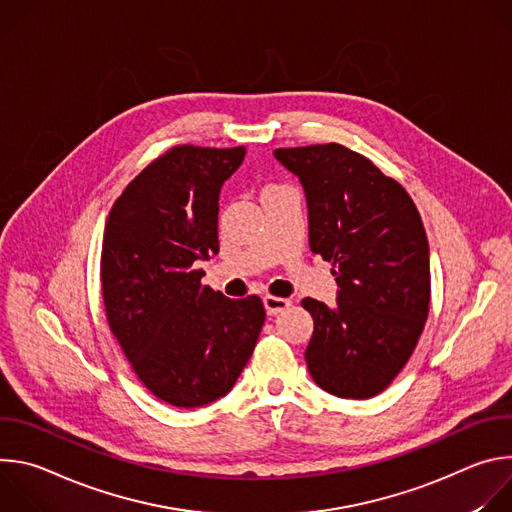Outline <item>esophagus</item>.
Returning a JSON list of instances; mask_svg holds the SVG:
<instances>
[{"label": "esophagus", "instance_id": "1", "mask_svg": "<svg viewBox=\"0 0 512 512\" xmlns=\"http://www.w3.org/2000/svg\"><path fill=\"white\" fill-rule=\"evenodd\" d=\"M289 300H285V298H277V296H265L263 298V306H265V312L269 314V316H277L279 312H283L285 308H289Z\"/></svg>", "mask_w": 512, "mask_h": 512}]
</instances>
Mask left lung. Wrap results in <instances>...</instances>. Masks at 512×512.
<instances>
[{
  "label": "left lung",
  "instance_id": "1",
  "mask_svg": "<svg viewBox=\"0 0 512 512\" xmlns=\"http://www.w3.org/2000/svg\"><path fill=\"white\" fill-rule=\"evenodd\" d=\"M308 204L310 249L334 265L336 306L306 298L312 379L342 399H371L405 367L429 312V245L421 216L393 178L340 143L281 148Z\"/></svg>",
  "mask_w": 512,
  "mask_h": 512
}]
</instances>
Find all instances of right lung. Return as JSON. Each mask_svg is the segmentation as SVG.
Segmentation results:
<instances>
[{
    "label": "right lung",
    "instance_id": "1",
    "mask_svg": "<svg viewBox=\"0 0 512 512\" xmlns=\"http://www.w3.org/2000/svg\"><path fill=\"white\" fill-rule=\"evenodd\" d=\"M245 148L178 145L115 200L103 237L107 322L139 381L184 409L225 397L265 322L257 296L229 300L202 285L218 253V196Z\"/></svg>",
    "mask_w": 512,
    "mask_h": 512
}]
</instances>
